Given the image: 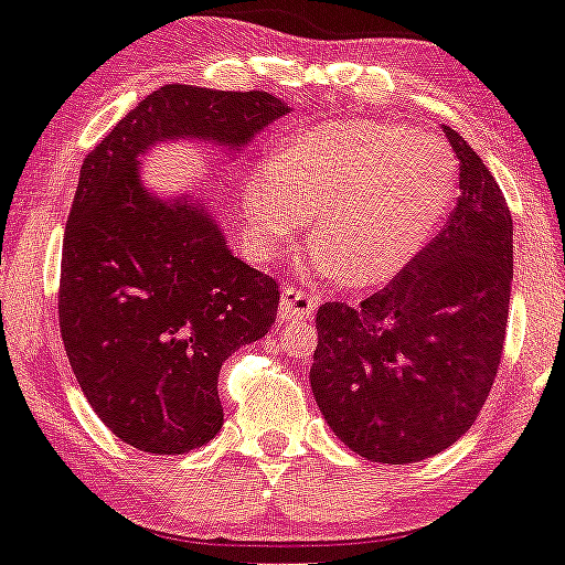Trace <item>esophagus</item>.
Segmentation results:
<instances>
[{"label": "esophagus", "instance_id": "obj_1", "mask_svg": "<svg viewBox=\"0 0 565 565\" xmlns=\"http://www.w3.org/2000/svg\"><path fill=\"white\" fill-rule=\"evenodd\" d=\"M318 307V296L309 294L305 288H296V285H282L280 294V315L285 320H299L309 318Z\"/></svg>", "mask_w": 565, "mask_h": 565}]
</instances>
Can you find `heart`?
I'll return each instance as SVG.
<instances>
[{"label": "heart", "instance_id": "obj_1", "mask_svg": "<svg viewBox=\"0 0 565 565\" xmlns=\"http://www.w3.org/2000/svg\"><path fill=\"white\" fill-rule=\"evenodd\" d=\"M458 161L445 139L406 124L337 120L288 137L242 188V228L260 258L280 256L312 212V271L382 285L445 223Z\"/></svg>", "mask_w": 565, "mask_h": 565}]
</instances>
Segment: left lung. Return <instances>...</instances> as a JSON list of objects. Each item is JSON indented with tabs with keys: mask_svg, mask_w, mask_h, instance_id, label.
<instances>
[{
	"mask_svg": "<svg viewBox=\"0 0 565 565\" xmlns=\"http://www.w3.org/2000/svg\"><path fill=\"white\" fill-rule=\"evenodd\" d=\"M460 196L387 288L318 309L309 382L333 434L374 463H415L475 426L493 387L512 290V215L458 131Z\"/></svg>",
	"mask_w": 565,
	"mask_h": 565,
	"instance_id": "8db88e82",
	"label": "left lung"
}]
</instances>
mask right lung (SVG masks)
Instances as JSON below:
<instances>
[{"label": "right lung", "mask_w": 565, "mask_h": 565, "mask_svg": "<svg viewBox=\"0 0 565 565\" xmlns=\"http://www.w3.org/2000/svg\"><path fill=\"white\" fill-rule=\"evenodd\" d=\"M290 107L266 90L163 86L81 167L64 232L58 326L99 420L142 452L180 455L223 426V361L269 331L280 290L228 250L207 207L161 199L139 159L172 139L242 150Z\"/></svg>", "instance_id": "obj_1"}]
</instances>
